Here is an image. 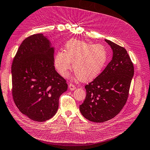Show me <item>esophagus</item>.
Wrapping results in <instances>:
<instances>
[{"label": "esophagus", "mask_w": 150, "mask_h": 150, "mask_svg": "<svg viewBox=\"0 0 150 150\" xmlns=\"http://www.w3.org/2000/svg\"><path fill=\"white\" fill-rule=\"evenodd\" d=\"M69 89H70L71 91H74V90L76 89V86H75L74 84H69Z\"/></svg>", "instance_id": "obj_1"}]
</instances>
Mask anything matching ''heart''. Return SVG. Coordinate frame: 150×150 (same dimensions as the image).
Masks as SVG:
<instances>
[{
	"instance_id": "1",
	"label": "heart",
	"mask_w": 150,
	"mask_h": 150,
	"mask_svg": "<svg viewBox=\"0 0 150 150\" xmlns=\"http://www.w3.org/2000/svg\"><path fill=\"white\" fill-rule=\"evenodd\" d=\"M108 59L106 47L79 40H71L64 52H58L54 59V66L61 76L66 77L71 69L82 82L91 81L101 73Z\"/></svg>"
}]
</instances>
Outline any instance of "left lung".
<instances>
[{"mask_svg":"<svg viewBox=\"0 0 150 150\" xmlns=\"http://www.w3.org/2000/svg\"><path fill=\"white\" fill-rule=\"evenodd\" d=\"M112 50V60L92 82L85 86L86 96L80 112L89 121L102 122L115 117L128 97L134 66L126 50L105 39Z\"/></svg>","mask_w":150,"mask_h":150,"instance_id":"left-lung-1","label":"left lung"}]
</instances>
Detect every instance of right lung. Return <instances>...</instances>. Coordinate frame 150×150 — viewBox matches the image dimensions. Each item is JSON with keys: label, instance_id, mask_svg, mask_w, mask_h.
Segmentation results:
<instances>
[{"label": "right lung", "instance_id": "right-lung-1", "mask_svg": "<svg viewBox=\"0 0 150 150\" xmlns=\"http://www.w3.org/2000/svg\"><path fill=\"white\" fill-rule=\"evenodd\" d=\"M54 48L42 34L23 40L12 64V93L19 111L42 122L55 115L59 99L66 91V81L55 70Z\"/></svg>", "mask_w": 150, "mask_h": 150}]
</instances>
